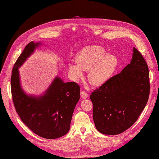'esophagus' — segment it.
I'll use <instances>...</instances> for the list:
<instances>
[{"label":"esophagus","instance_id":"34e87169","mask_svg":"<svg viewBox=\"0 0 159 159\" xmlns=\"http://www.w3.org/2000/svg\"><path fill=\"white\" fill-rule=\"evenodd\" d=\"M88 96H89L88 94L86 92V91H80V97H81L82 98L86 99L88 97Z\"/></svg>","mask_w":159,"mask_h":159}]
</instances>
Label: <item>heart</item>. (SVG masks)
<instances>
[{"instance_id":"1","label":"heart","mask_w":159,"mask_h":159,"mask_svg":"<svg viewBox=\"0 0 159 159\" xmlns=\"http://www.w3.org/2000/svg\"><path fill=\"white\" fill-rule=\"evenodd\" d=\"M77 63H71L68 70L75 79L83 75V71H88V79L92 85L101 86L113 76L118 64L116 57L106 53L104 48L90 46L83 48L76 57Z\"/></svg>"}]
</instances>
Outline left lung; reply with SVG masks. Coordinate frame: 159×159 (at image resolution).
I'll list each match as a JSON object with an SVG mask.
<instances>
[{"label": "left lung", "instance_id": "1", "mask_svg": "<svg viewBox=\"0 0 159 159\" xmlns=\"http://www.w3.org/2000/svg\"><path fill=\"white\" fill-rule=\"evenodd\" d=\"M149 76L144 58L133 48L130 64L90 95L93 121L99 132L118 135L137 121L149 98Z\"/></svg>", "mask_w": 159, "mask_h": 159}]
</instances>
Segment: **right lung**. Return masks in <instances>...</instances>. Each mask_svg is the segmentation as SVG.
I'll list each match as a JSON object with an SVG mask.
<instances>
[{
  "label": "right lung",
  "instance_id": "add662e5",
  "mask_svg": "<svg viewBox=\"0 0 159 159\" xmlns=\"http://www.w3.org/2000/svg\"><path fill=\"white\" fill-rule=\"evenodd\" d=\"M40 45V42H31L16 61L11 78V94L21 120L37 135L54 139L70 130L74 109L80 99V87L75 82H64L57 76L42 95L25 92L20 84L19 68Z\"/></svg>",
  "mask_w": 159,
  "mask_h": 159
}]
</instances>
